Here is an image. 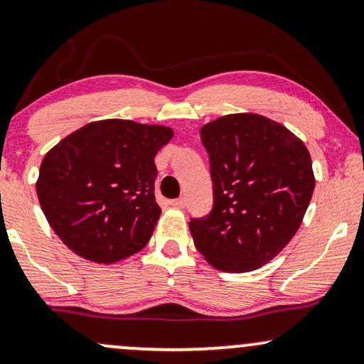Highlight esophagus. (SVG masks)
<instances>
[{"instance_id": "34e87169", "label": "esophagus", "mask_w": 364, "mask_h": 364, "mask_svg": "<svg viewBox=\"0 0 364 364\" xmlns=\"http://www.w3.org/2000/svg\"><path fill=\"white\" fill-rule=\"evenodd\" d=\"M169 205L174 206V208H185L186 200H185V198H178V200H171V201H169Z\"/></svg>"}]
</instances>
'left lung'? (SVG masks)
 I'll return each mask as SVG.
<instances>
[{"label": "left lung", "instance_id": "obj_1", "mask_svg": "<svg viewBox=\"0 0 364 364\" xmlns=\"http://www.w3.org/2000/svg\"><path fill=\"white\" fill-rule=\"evenodd\" d=\"M215 205L190 222L216 270L252 272L277 257L304 220L316 186L311 154L287 127L260 114H228L200 129Z\"/></svg>", "mask_w": 364, "mask_h": 364}]
</instances>
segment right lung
<instances>
[{"instance_id": "obj_1", "label": "right lung", "mask_w": 364, "mask_h": 364, "mask_svg": "<svg viewBox=\"0 0 364 364\" xmlns=\"http://www.w3.org/2000/svg\"><path fill=\"white\" fill-rule=\"evenodd\" d=\"M173 134L161 124L104 119L45 154L36 195L48 225L73 254L116 264L146 247L161 215L154 156Z\"/></svg>"}]
</instances>
